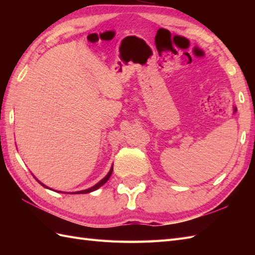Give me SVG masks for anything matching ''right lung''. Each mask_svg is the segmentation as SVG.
Instances as JSON below:
<instances>
[{"mask_svg":"<svg viewBox=\"0 0 255 255\" xmlns=\"http://www.w3.org/2000/svg\"><path fill=\"white\" fill-rule=\"evenodd\" d=\"M112 172H113V166H112V169L110 170V172H108V174H107L104 178H103V180H101L99 183L95 184L94 186H92L91 188H88V189H84V191L75 192V193H71V194H88V193H91V192H94V191H96L97 188H100L102 185H104V184L108 181V178H110V177H111V175H112ZM38 182H39V181H38ZM39 183H40V182H39ZM40 184H41L42 186H45L46 188H48V187H47L46 185H44V184H42V183H40Z\"/></svg>","mask_w":255,"mask_h":255,"instance_id":"add662e5","label":"right lung"}]
</instances>
